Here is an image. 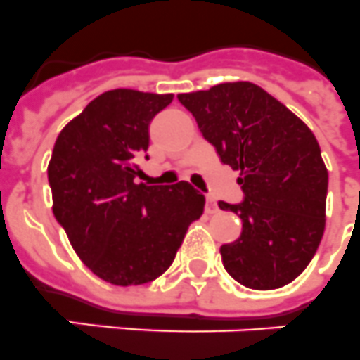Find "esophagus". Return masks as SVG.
<instances>
[{"mask_svg":"<svg viewBox=\"0 0 360 360\" xmlns=\"http://www.w3.org/2000/svg\"><path fill=\"white\" fill-rule=\"evenodd\" d=\"M205 210H207L208 214L217 212V203H216V199H214V198H207V205H205Z\"/></svg>","mask_w":360,"mask_h":360,"instance_id":"1","label":"esophagus"}]
</instances>
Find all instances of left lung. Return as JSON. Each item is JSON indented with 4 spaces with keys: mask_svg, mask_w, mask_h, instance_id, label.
I'll list each match as a JSON object with an SVG mask.
<instances>
[{
    "mask_svg": "<svg viewBox=\"0 0 360 360\" xmlns=\"http://www.w3.org/2000/svg\"><path fill=\"white\" fill-rule=\"evenodd\" d=\"M177 98L223 165L240 172L243 201H219L241 217L240 238L219 249L226 273L258 291L291 283L315 256L326 226L328 170L313 131L250 82Z\"/></svg>",
    "mask_w": 360,
    "mask_h": 360,
    "instance_id": "8db88e82",
    "label": "left lung"
}]
</instances>
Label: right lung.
Here are the masks:
<instances>
[{"instance_id": "right-lung-1", "label": "right lung", "mask_w": 360, "mask_h": 360, "mask_svg": "<svg viewBox=\"0 0 360 360\" xmlns=\"http://www.w3.org/2000/svg\"><path fill=\"white\" fill-rule=\"evenodd\" d=\"M174 101L135 89H111L60 131L51 155L53 212L72 249L98 278L141 285L170 267L205 195L179 181L135 183L143 175L150 122Z\"/></svg>"}]
</instances>
